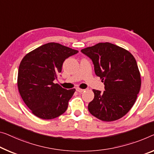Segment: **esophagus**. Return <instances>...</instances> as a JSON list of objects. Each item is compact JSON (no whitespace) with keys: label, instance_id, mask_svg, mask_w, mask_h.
I'll return each instance as SVG.
<instances>
[{"label":"esophagus","instance_id":"1","mask_svg":"<svg viewBox=\"0 0 154 154\" xmlns=\"http://www.w3.org/2000/svg\"><path fill=\"white\" fill-rule=\"evenodd\" d=\"M76 91H77L78 92H79V93H81V92L85 91V89H80V88H79V87H78V88H76Z\"/></svg>","mask_w":154,"mask_h":154}]
</instances>
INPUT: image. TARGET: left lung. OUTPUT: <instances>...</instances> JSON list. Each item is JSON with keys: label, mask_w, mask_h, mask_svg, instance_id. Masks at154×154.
I'll list each match as a JSON object with an SVG mask.
<instances>
[{"label": "left lung", "mask_w": 154, "mask_h": 154, "mask_svg": "<svg viewBox=\"0 0 154 154\" xmlns=\"http://www.w3.org/2000/svg\"><path fill=\"white\" fill-rule=\"evenodd\" d=\"M81 52L91 59L96 75L105 85L103 92L93 89L94 98L88 105L89 112L105 122L123 117L133 107L141 86L134 56L110 42H100Z\"/></svg>", "instance_id": "obj_1"}]
</instances>
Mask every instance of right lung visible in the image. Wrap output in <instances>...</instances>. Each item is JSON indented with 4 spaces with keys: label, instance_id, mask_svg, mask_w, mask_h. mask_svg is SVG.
Segmentation results:
<instances>
[{
    "label": "right lung",
    "instance_id": "obj_1",
    "mask_svg": "<svg viewBox=\"0 0 154 154\" xmlns=\"http://www.w3.org/2000/svg\"><path fill=\"white\" fill-rule=\"evenodd\" d=\"M79 51L56 42H49L26 54L18 72L20 96L32 113L50 120L65 112L75 89H65L54 83L66 58Z\"/></svg>",
    "mask_w": 154,
    "mask_h": 154
}]
</instances>
